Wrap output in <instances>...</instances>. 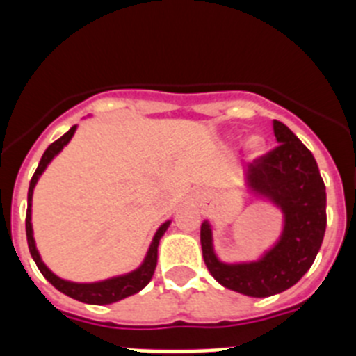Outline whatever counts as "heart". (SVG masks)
<instances>
[{"instance_id": "obj_1", "label": "heart", "mask_w": 356, "mask_h": 356, "mask_svg": "<svg viewBox=\"0 0 356 356\" xmlns=\"http://www.w3.org/2000/svg\"><path fill=\"white\" fill-rule=\"evenodd\" d=\"M248 147H250L253 155H259L260 151L264 149V140L260 137H251L250 143H248Z\"/></svg>"}]
</instances>
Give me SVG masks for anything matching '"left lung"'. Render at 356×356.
I'll return each mask as SVG.
<instances>
[{"instance_id": "left-lung-1", "label": "left lung", "mask_w": 356, "mask_h": 356, "mask_svg": "<svg viewBox=\"0 0 356 356\" xmlns=\"http://www.w3.org/2000/svg\"><path fill=\"white\" fill-rule=\"evenodd\" d=\"M273 130L278 146L248 165L246 184L284 212L280 241L257 262L225 264L213 253L209 221L201 225L210 275L222 287L251 298L280 294L298 284L312 267L326 229V188L316 159L284 122L273 121Z\"/></svg>"}]
</instances>
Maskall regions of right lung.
<instances>
[{"label": "right lung", "instance_id": "obj_1", "mask_svg": "<svg viewBox=\"0 0 356 356\" xmlns=\"http://www.w3.org/2000/svg\"><path fill=\"white\" fill-rule=\"evenodd\" d=\"M76 131V127H72L67 134H64L58 140H55L53 144H49L48 149L44 151L42 159L39 162V168L33 172L30 180V188H28V209H26V238H28V248H30L31 259L35 260L39 271L42 273L44 278L48 280L49 284L55 289H58L60 292H64L65 296L72 298V300H78L81 303L89 305H110L115 303V301H121L124 298L131 294H137L139 291H143L147 284L153 278V273H155L156 267V259H159V242L162 238V235L165 234V229L169 228L171 221L163 222L159 229H156L153 242H151L149 250H147L146 259L140 264L139 269L128 273V275L115 276V278L103 280V282H96V284H74V282H67V280L58 278L56 275H53L49 271L46 264L40 259L39 251L35 248V238H33V229H31V196H33V188H35L37 180L39 176L42 175L44 169L48 168V163L55 159L62 149H64L65 144L71 140V137Z\"/></svg>", "mask_w": 356, "mask_h": 356}]
</instances>
